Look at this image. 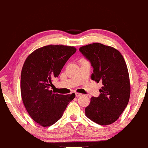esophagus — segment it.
<instances>
[{
    "mask_svg": "<svg viewBox=\"0 0 148 148\" xmlns=\"http://www.w3.org/2000/svg\"><path fill=\"white\" fill-rule=\"evenodd\" d=\"M75 94H76V97H80V96H82V94H80V93H75Z\"/></svg>",
    "mask_w": 148,
    "mask_h": 148,
    "instance_id": "34e87169",
    "label": "esophagus"
}]
</instances>
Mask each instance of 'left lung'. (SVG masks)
Returning <instances> with one entry per match:
<instances>
[{"mask_svg": "<svg viewBox=\"0 0 148 148\" xmlns=\"http://www.w3.org/2000/svg\"><path fill=\"white\" fill-rule=\"evenodd\" d=\"M80 52L91 63L92 80L102 82L98 97H92L85 108V114L98 124L106 125L115 122L128 103L130 82L127 65L116 48L100 43L80 48Z\"/></svg>", "mask_w": 148, "mask_h": 148, "instance_id": "8db88e82", "label": "left lung"}]
</instances>
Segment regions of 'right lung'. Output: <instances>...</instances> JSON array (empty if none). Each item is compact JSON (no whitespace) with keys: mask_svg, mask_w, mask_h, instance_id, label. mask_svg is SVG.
<instances>
[{"mask_svg":"<svg viewBox=\"0 0 148 148\" xmlns=\"http://www.w3.org/2000/svg\"><path fill=\"white\" fill-rule=\"evenodd\" d=\"M74 46L48 45L32 52L21 72V91L24 105L32 119L43 127L50 126L62 118L75 94H55L50 88L70 57Z\"/></svg>","mask_w":148,"mask_h":148,"instance_id":"1","label":"right lung"}]
</instances>
